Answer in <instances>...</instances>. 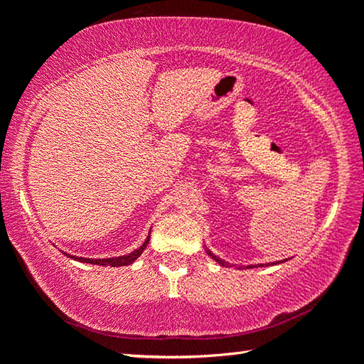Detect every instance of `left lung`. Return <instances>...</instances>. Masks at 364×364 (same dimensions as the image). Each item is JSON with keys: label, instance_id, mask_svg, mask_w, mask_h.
Returning <instances> with one entry per match:
<instances>
[{"label": "left lung", "instance_id": "8db88e82", "mask_svg": "<svg viewBox=\"0 0 364 364\" xmlns=\"http://www.w3.org/2000/svg\"><path fill=\"white\" fill-rule=\"evenodd\" d=\"M208 255H212V258H215V260H217L220 264H221V267H230V264H228L226 262H223V260H220V258L218 257H215L213 254H212V252H208ZM260 267H264V264H260ZM249 268H254V267H252V264H250V267Z\"/></svg>", "mask_w": 364, "mask_h": 364}]
</instances>
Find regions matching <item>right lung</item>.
<instances>
[{
  "label": "right lung",
  "instance_id": "add662e5",
  "mask_svg": "<svg viewBox=\"0 0 364 364\" xmlns=\"http://www.w3.org/2000/svg\"><path fill=\"white\" fill-rule=\"evenodd\" d=\"M149 237L147 236L146 241L143 242V245H141L139 249L133 250L132 254L128 255H123V257H115V258H83V257H73V255H69L65 254L67 257L73 258V260H78V262H83V263H91V264H101V267H125V264H132L136 258L143 254V250L147 247V244H149Z\"/></svg>",
  "mask_w": 364,
  "mask_h": 364
}]
</instances>
